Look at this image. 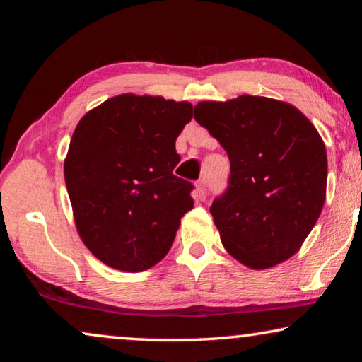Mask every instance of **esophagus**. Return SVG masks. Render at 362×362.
I'll return each mask as SVG.
<instances>
[{
    "mask_svg": "<svg viewBox=\"0 0 362 362\" xmlns=\"http://www.w3.org/2000/svg\"><path fill=\"white\" fill-rule=\"evenodd\" d=\"M196 198L199 201H204L207 198V187H206V179H201L196 183Z\"/></svg>",
    "mask_w": 362,
    "mask_h": 362,
    "instance_id": "34e87169",
    "label": "esophagus"
}]
</instances>
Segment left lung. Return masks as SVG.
<instances>
[{
  "label": "left lung",
  "instance_id": "left-lung-1",
  "mask_svg": "<svg viewBox=\"0 0 362 362\" xmlns=\"http://www.w3.org/2000/svg\"><path fill=\"white\" fill-rule=\"evenodd\" d=\"M193 116L230 159L228 187L209 209L225 249L254 269L287 260L326 201L327 153L315 126L289 103L255 95L199 102Z\"/></svg>",
  "mask_w": 362,
  "mask_h": 362
}]
</instances>
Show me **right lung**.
Listing matches in <instances>:
<instances>
[{"label": "right lung", "instance_id": "1", "mask_svg": "<svg viewBox=\"0 0 362 362\" xmlns=\"http://www.w3.org/2000/svg\"><path fill=\"white\" fill-rule=\"evenodd\" d=\"M188 102L124 94L78 122L64 174L81 240L97 259L144 272L173 246L193 209V183L174 175Z\"/></svg>", "mask_w": 362, "mask_h": 362}]
</instances>
